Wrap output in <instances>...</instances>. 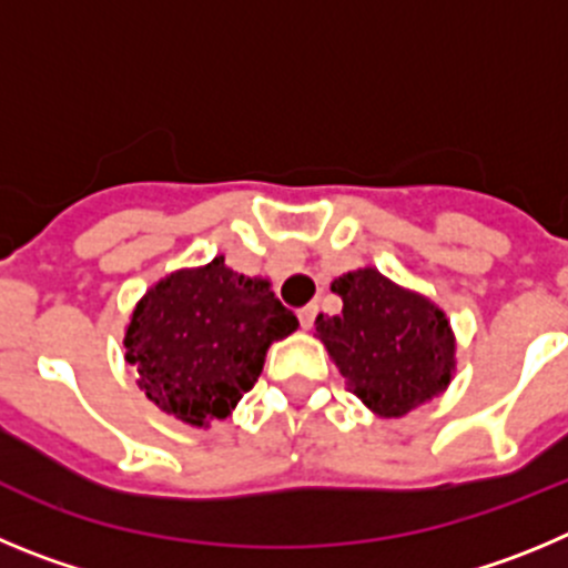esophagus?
Masks as SVG:
<instances>
[{"instance_id":"esophagus-1","label":"esophagus","mask_w":568,"mask_h":568,"mask_svg":"<svg viewBox=\"0 0 568 568\" xmlns=\"http://www.w3.org/2000/svg\"><path fill=\"white\" fill-rule=\"evenodd\" d=\"M316 311H320V308H316V305H305V308H300V311H296V316H300V325H303L305 331H308L311 325H314V320H316Z\"/></svg>"}]
</instances>
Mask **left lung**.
<instances>
[{
    "label": "left lung",
    "mask_w": 568,
    "mask_h": 568,
    "mask_svg": "<svg viewBox=\"0 0 568 568\" xmlns=\"http://www.w3.org/2000/svg\"><path fill=\"white\" fill-rule=\"evenodd\" d=\"M342 314L316 316V334L345 376V390L373 413L398 418L449 385L456 342L430 300L398 288L376 268L334 280Z\"/></svg>",
    "instance_id": "obj_1"
}]
</instances>
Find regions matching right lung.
<instances>
[{
    "label": "right lung",
    "instance_id": "obj_1",
    "mask_svg": "<svg viewBox=\"0 0 568 568\" xmlns=\"http://www.w3.org/2000/svg\"><path fill=\"white\" fill-rule=\"evenodd\" d=\"M296 325L265 280L243 277L214 257L146 291L124 336L126 362L163 413L206 427L252 390L268 345Z\"/></svg>",
    "mask_w": 568,
    "mask_h": 568
}]
</instances>
